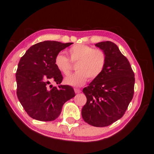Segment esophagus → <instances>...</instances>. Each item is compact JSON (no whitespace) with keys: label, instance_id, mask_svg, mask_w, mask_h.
Here are the masks:
<instances>
[{"label":"esophagus","instance_id":"esophagus-1","mask_svg":"<svg viewBox=\"0 0 154 154\" xmlns=\"http://www.w3.org/2000/svg\"><path fill=\"white\" fill-rule=\"evenodd\" d=\"M74 91H75V93L78 94V93H80V92H81V90L79 89V88H74Z\"/></svg>","mask_w":154,"mask_h":154}]
</instances>
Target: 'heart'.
I'll list each match as a JSON object with an SVG mask.
<instances>
[{
  "label": "heart",
  "mask_w": 154,
  "mask_h": 154,
  "mask_svg": "<svg viewBox=\"0 0 154 154\" xmlns=\"http://www.w3.org/2000/svg\"><path fill=\"white\" fill-rule=\"evenodd\" d=\"M71 60L74 64L78 63L76 73L67 76L64 82L73 86L83 85L90 80H94L104 71L106 64V53L100 49L84 44H77L68 50ZM54 63L57 69L65 75H68L73 69L71 62L64 54H57Z\"/></svg>",
  "instance_id": "1"
}]
</instances>
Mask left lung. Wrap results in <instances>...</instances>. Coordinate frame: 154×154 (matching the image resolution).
<instances>
[{
    "mask_svg": "<svg viewBox=\"0 0 154 154\" xmlns=\"http://www.w3.org/2000/svg\"><path fill=\"white\" fill-rule=\"evenodd\" d=\"M106 55L104 71L83 92L87 102L82 108L84 121L106 127L122 118L134 94V74L129 61L111 41L95 44Z\"/></svg>",
    "mask_w": 154,
    "mask_h": 154,
    "instance_id": "obj_1",
    "label": "left lung"
}]
</instances>
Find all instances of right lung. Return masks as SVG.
I'll list each match as a JSON object with an SVG mask.
<instances>
[{
	"instance_id": "add662e5",
	"label": "right lung",
	"mask_w": 154,
	"mask_h": 154,
	"mask_svg": "<svg viewBox=\"0 0 154 154\" xmlns=\"http://www.w3.org/2000/svg\"><path fill=\"white\" fill-rule=\"evenodd\" d=\"M71 44L40 42L29 48L21 57L16 73L17 95L32 119L54 121L60 115L64 103L75 97L72 87L61 85L62 75L54 63L56 54ZM51 80L59 84L58 87L48 88Z\"/></svg>"
}]
</instances>
